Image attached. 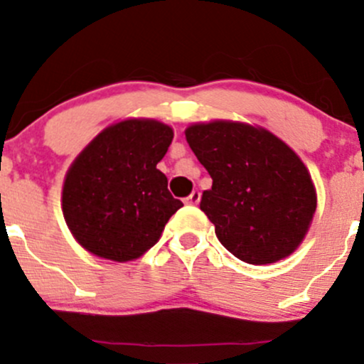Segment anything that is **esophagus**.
<instances>
[{"instance_id": "1", "label": "esophagus", "mask_w": 364, "mask_h": 364, "mask_svg": "<svg viewBox=\"0 0 364 364\" xmlns=\"http://www.w3.org/2000/svg\"><path fill=\"white\" fill-rule=\"evenodd\" d=\"M199 200H200V192H197L196 190V192H192L188 197H186L185 203L190 205H196V204H199Z\"/></svg>"}]
</instances>
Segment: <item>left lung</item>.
<instances>
[{
    "instance_id": "obj_1",
    "label": "left lung",
    "mask_w": 364,
    "mask_h": 364,
    "mask_svg": "<svg viewBox=\"0 0 364 364\" xmlns=\"http://www.w3.org/2000/svg\"><path fill=\"white\" fill-rule=\"evenodd\" d=\"M186 141L213 179L200 209L216 237L248 264H273L294 253L317 209L306 165L291 146L257 124L193 123Z\"/></svg>"
}]
</instances>
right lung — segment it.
I'll return each instance as SVG.
<instances>
[{
	"mask_svg": "<svg viewBox=\"0 0 364 364\" xmlns=\"http://www.w3.org/2000/svg\"><path fill=\"white\" fill-rule=\"evenodd\" d=\"M174 130L149 117L109 124L67 171L61 192L65 222L93 255L128 262L159 243L165 223L181 208L156 168Z\"/></svg>",
	"mask_w": 364,
	"mask_h": 364,
	"instance_id": "add662e5",
	"label": "right lung"
}]
</instances>
